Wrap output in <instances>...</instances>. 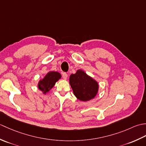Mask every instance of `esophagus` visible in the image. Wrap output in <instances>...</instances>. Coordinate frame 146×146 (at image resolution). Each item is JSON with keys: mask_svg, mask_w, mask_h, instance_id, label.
Wrapping results in <instances>:
<instances>
[{"mask_svg": "<svg viewBox=\"0 0 146 146\" xmlns=\"http://www.w3.org/2000/svg\"><path fill=\"white\" fill-rule=\"evenodd\" d=\"M62 76H63V79H64V80H66L67 77H68V75H67V74H66V73H63V75H62Z\"/></svg>", "mask_w": 146, "mask_h": 146, "instance_id": "34e87169", "label": "esophagus"}]
</instances>
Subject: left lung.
<instances>
[{
    "instance_id": "obj_1",
    "label": "left lung",
    "mask_w": 146,
    "mask_h": 146,
    "mask_svg": "<svg viewBox=\"0 0 146 146\" xmlns=\"http://www.w3.org/2000/svg\"><path fill=\"white\" fill-rule=\"evenodd\" d=\"M69 81L73 94L80 100L90 101L98 94V82L82 70H78L76 73L71 74Z\"/></svg>"
}]
</instances>
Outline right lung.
I'll return each instance as SVG.
<instances>
[{"mask_svg": "<svg viewBox=\"0 0 146 146\" xmlns=\"http://www.w3.org/2000/svg\"><path fill=\"white\" fill-rule=\"evenodd\" d=\"M61 74L58 71H49L42 79L38 82V88L43 94H46L54 86L55 83L61 79Z\"/></svg>", "mask_w": 146, "mask_h": 146, "instance_id": "obj_1", "label": "right lung"}]
</instances>
